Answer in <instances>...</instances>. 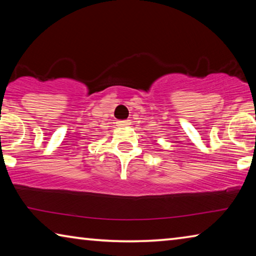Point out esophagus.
Here are the masks:
<instances>
[{
    "instance_id": "1",
    "label": "esophagus",
    "mask_w": 256,
    "mask_h": 256,
    "mask_svg": "<svg viewBox=\"0 0 256 256\" xmlns=\"http://www.w3.org/2000/svg\"><path fill=\"white\" fill-rule=\"evenodd\" d=\"M116 124H118V126H128V125L131 124V122H130L128 120H118Z\"/></svg>"
}]
</instances>
